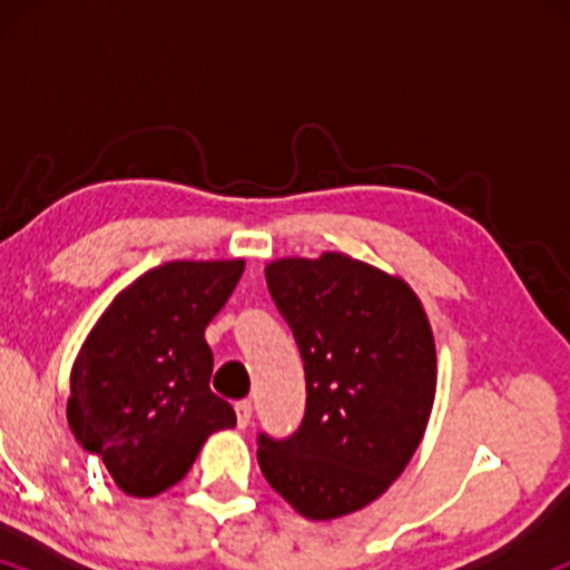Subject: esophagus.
Returning <instances> with one entry per match:
<instances>
[{
  "instance_id": "34e87169",
  "label": "esophagus",
  "mask_w": 570,
  "mask_h": 570,
  "mask_svg": "<svg viewBox=\"0 0 570 570\" xmlns=\"http://www.w3.org/2000/svg\"><path fill=\"white\" fill-rule=\"evenodd\" d=\"M235 417H238L240 429H246L248 423H252V402H248V399H240V402H235Z\"/></svg>"
}]
</instances>
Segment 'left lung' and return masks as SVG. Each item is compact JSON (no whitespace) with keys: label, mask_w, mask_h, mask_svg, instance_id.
I'll return each instance as SVG.
<instances>
[{"label":"left lung","mask_w":570,"mask_h":570,"mask_svg":"<svg viewBox=\"0 0 570 570\" xmlns=\"http://www.w3.org/2000/svg\"><path fill=\"white\" fill-rule=\"evenodd\" d=\"M265 278L307 399L294 434L259 431V469L299 514H351L389 490L423 440L436 391L429 318L404 281L345 254L278 259Z\"/></svg>","instance_id":"8db88e82"}]
</instances>
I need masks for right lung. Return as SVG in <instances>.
<instances>
[{"label": "right lung", "instance_id": "1", "mask_svg": "<svg viewBox=\"0 0 570 570\" xmlns=\"http://www.w3.org/2000/svg\"><path fill=\"white\" fill-rule=\"evenodd\" d=\"M244 273L233 263H168L115 297L71 367L67 417L115 485L153 499L189 472L203 442L235 426V410L208 389V322Z\"/></svg>", "mask_w": 570, "mask_h": 570}]
</instances>
